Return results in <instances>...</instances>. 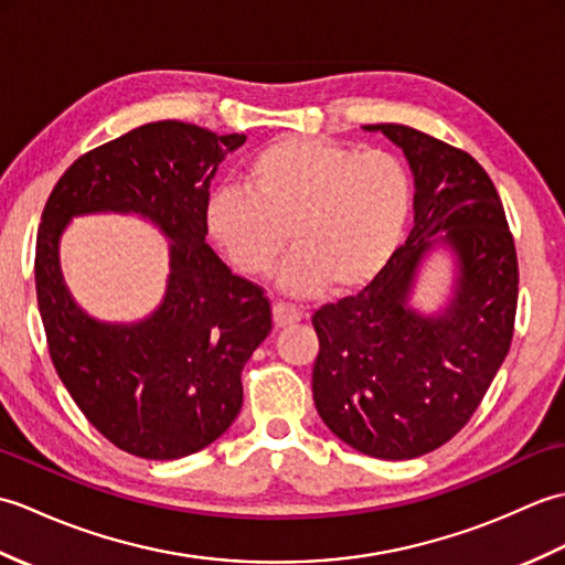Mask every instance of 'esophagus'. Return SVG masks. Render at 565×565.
I'll list each match as a JSON object with an SVG mask.
<instances>
[{
    "instance_id": "esophagus-1",
    "label": "esophagus",
    "mask_w": 565,
    "mask_h": 565,
    "mask_svg": "<svg viewBox=\"0 0 565 565\" xmlns=\"http://www.w3.org/2000/svg\"><path fill=\"white\" fill-rule=\"evenodd\" d=\"M303 318L301 310H298L296 306H289V303H274V326L276 328H286V326H294V322H298Z\"/></svg>"
}]
</instances>
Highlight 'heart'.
Listing matches in <instances>:
<instances>
[{
    "mask_svg": "<svg viewBox=\"0 0 565 565\" xmlns=\"http://www.w3.org/2000/svg\"><path fill=\"white\" fill-rule=\"evenodd\" d=\"M411 206V174L393 152L279 136L247 160L243 189L213 191L206 227L237 271L267 276L291 239L296 249L279 271L284 291L347 294L386 269Z\"/></svg>",
    "mask_w": 565,
    "mask_h": 565,
    "instance_id": "heart-1",
    "label": "heart"
}]
</instances>
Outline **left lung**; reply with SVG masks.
Masks as SVG:
<instances>
[{
  "label": "left lung",
  "instance_id": "1",
  "mask_svg": "<svg viewBox=\"0 0 565 565\" xmlns=\"http://www.w3.org/2000/svg\"><path fill=\"white\" fill-rule=\"evenodd\" d=\"M381 130L407 158L415 223L374 281L313 316V401L332 435L374 459L435 451L481 405L505 362L518 310V252L505 209L471 154L401 124ZM437 244L457 271L437 315L412 306L418 267Z\"/></svg>",
  "mask_w": 565,
  "mask_h": 565
}]
</instances>
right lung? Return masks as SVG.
I'll return each instance as SVG.
<instances>
[{
  "instance_id": "1",
  "label": "right lung",
  "mask_w": 565,
  "mask_h": 565,
  "mask_svg": "<svg viewBox=\"0 0 565 565\" xmlns=\"http://www.w3.org/2000/svg\"><path fill=\"white\" fill-rule=\"evenodd\" d=\"M243 142L146 124L72 162L43 209L35 294L47 352L84 417L140 459H182L218 439L243 407L247 359L271 330L267 296L206 243L211 179ZM87 212H138L171 239L166 298L148 319L104 323L68 296L58 237Z\"/></svg>"
}]
</instances>
